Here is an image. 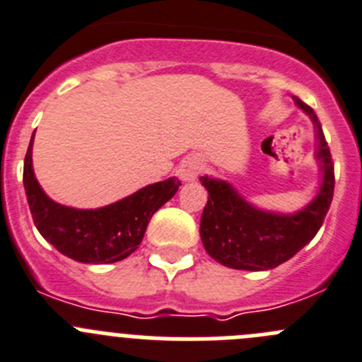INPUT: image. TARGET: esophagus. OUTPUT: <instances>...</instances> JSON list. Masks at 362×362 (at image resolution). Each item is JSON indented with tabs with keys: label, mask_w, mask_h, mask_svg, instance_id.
I'll return each instance as SVG.
<instances>
[{
	"label": "esophagus",
	"mask_w": 362,
	"mask_h": 362,
	"mask_svg": "<svg viewBox=\"0 0 362 362\" xmlns=\"http://www.w3.org/2000/svg\"><path fill=\"white\" fill-rule=\"evenodd\" d=\"M204 170V162H202L200 157L197 155H189L182 160L180 168H178V177H180L182 182H192L197 180L198 175Z\"/></svg>",
	"instance_id": "obj_1"
}]
</instances>
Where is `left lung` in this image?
Instances as JSON below:
<instances>
[{
	"label": "left lung",
	"instance_id": "obj_1",
	"mask_svg": "<svg viewBox=\"0 0 362 362\" xmlns=\"http://www.w3.org/2000/svg\"><path fill=\"white\" fill-rule=\"evenodd\" d=\"M295 103L314 124V157L322 171V185L302 211L293 214L262 211L246 202L228 182L200 177L209 192L200 221L202 243L205 252L227 268L264 272L289 261L318 234L332 204L334 164L322 124L309 105L298 98Z\"/></svg>",
	"mask_w": 362,
	"mask_h": 362
}]
</instances>
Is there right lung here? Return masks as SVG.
Returning a JSON list of instances; mask_svg holds the SVG:
<instances>
[{
    "mask_svg": "<svg viewBox=\"0 0 362 362\" xmlns=\"http://www.w3.org/2000/svg\"><path fill=\"white\" fill-rule=\"evenodd\" d=\"M33 135L25 157L23 184L37 230L62 255L83 264L123 261L139 248L151 216L180 187L178 178L146 185L116 204L100 209L60 205L42 191L32 165Z\"/></svg>",
    "mask_w": 362,
    "mask_h": 362,
    "instance_id": "obj_1",
    "label": "right lung"
}]
</instances>
